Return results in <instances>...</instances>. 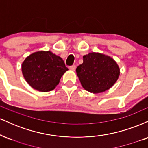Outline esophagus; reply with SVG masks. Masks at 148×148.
I'll use <instances>...</instances> for the list:
<instances>
[{
  "mask_svg": "<svg viewBox=\"0 0 148 148\" xmlns=\"http://www.w3.org/2000/svg\"><path fill=\"white\" fill-rule=\"evenodd\" d=\"M69 69H70L71 70L74 71V70H75V69H76V65H74V64H73V65L70 66V67H69Z\"/></svg>",
  "mask_w": 148,
  "mask_h": 148,
  "instance_id": "34e87169",
  "label": "esophagus"
}]
</instances>
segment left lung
<instances>
[{"label": "left lung", "mask_w": 148, "mask_h": 148, "mask_svg": "<svg viewBox=\"0 0 148 148\" xmlns=\"http://www.w3.org/2000/svg\"><path fill=\"white\" fill-rule=\"evenodd\" d=\"M83 58L84 62L76 71L86 90L97 94L110 89L115 84L120 76V68L112 58L95 52Z\"/></svg>", "instance_id": "left-lung-1"}]
</instances>
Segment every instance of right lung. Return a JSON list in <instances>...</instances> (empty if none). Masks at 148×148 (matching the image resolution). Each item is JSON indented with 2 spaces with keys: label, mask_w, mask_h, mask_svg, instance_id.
I'll return each mask as SVG.
<instances>
[{
  "label": "right lung",
  "mask_w": 148,
  "mask_h": 148,
  "mask_svg": "<svg viewBox=\"0 0 148 148\" xmlns=\"http://www.w3.org/2000/svg\"><path fill=\"white\" fill-rule=\"evenodd\" d=\"M21 70L25 81L40 92L53 90L68 68L60 56L51 51L35 52L25 59Z\"/></svg>",
  "instance_id": "right-lung-1"
}]
</instances>
